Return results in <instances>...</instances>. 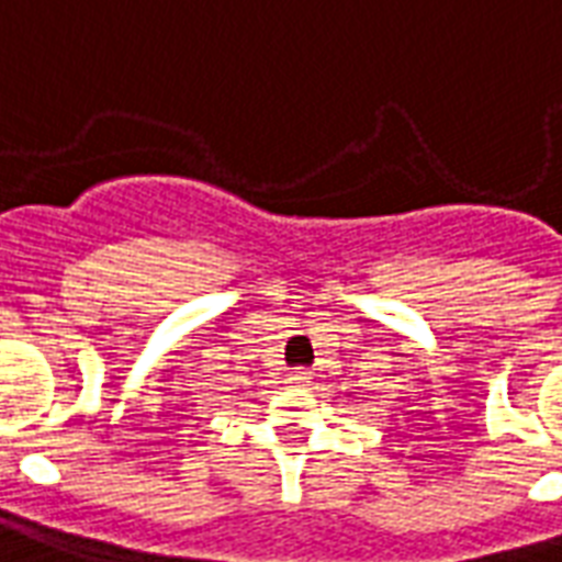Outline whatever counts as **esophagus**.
<instances>
[{
  "mask_svg": "<svg viewBox=\"0 0 562 562\" xmlns=\"http://www.w3.org/2000/svg\"><path fill=\"white\" fill-rule=\"evenodd\" d=\"M294 386H306L310 384V372H292V378H289Z\"/></svg>",
  "mask_w": 562,
  "mask_h": 562,
  "instance_id": "obj_1",
  "label": "esophagus"
}]
</instances>
